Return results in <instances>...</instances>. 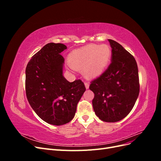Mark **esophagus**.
I'll use <instances>...</instances> for the list:
<instances>
[{
  "mask_svg": "<svg viewBox=\"0 0 161 161\" xmlns=\"http://www.w3.org/2000/svg\"><path fill=\"white\" fill-rule=\"evenodd\" d=\"M85 88H86V89H89V82H85Z\"/></svg>",
  "mask_w": 161,
  "mask_h": 161,
  "instance_id": "esophagus-1",
  "label": "esophagus"
}]
</instances>
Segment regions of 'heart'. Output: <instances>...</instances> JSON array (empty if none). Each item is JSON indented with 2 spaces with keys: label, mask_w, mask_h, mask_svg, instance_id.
Here are the masks:
<instances>
[{
  "label": "heart",
  "mask_w": 161,
  "mask_h": 161,
  "mask_svg": "<svg viewBox=\"0 0 161 161\" xmlns=\"http://www.w3.org/2000/svg\"><path fill=\"white\" fill-rule=\"evenodd\" d=\"M110 57L111 49L108 45L90 44L71 52L68 57V62L75 69L84 68L86 76L94 78L105 70Z\"/></svg>",
  "instance_id": "obj_1"
}]
</instances>
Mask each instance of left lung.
Segmentation results:
<instances>
[{"label": "left lung", "mask_w": 161, "mask_h": 161, "mask_svg": "<svg viewBox=\"0 0 161 161\" xmlns=\"http://www.w3.org/2000/svg\"><path fill=\"white\" fill-rule=\"evenodd\" d=\"M112 48L111 62L107 70L92 80L90 90L96 115L106 122H116L127 116L140 92L137 63L134 56L114 40H108Z\"/></svg>", "instance_id": "8db88e82"}]
</instances>
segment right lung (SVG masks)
I'll list each match as a JSON object with an SVG mask.
<instances>
[{"mask_svg":"<svg viewBox=\"0 0 161 161\" xmlns=\"http://www.w3.org/2000/svg\"><path fill=\"white\" fill-rule=\"evenodd\" d=\"M67 47L49 43L33 56L25 70L27 100L36 114L46 122L64 125L75 117L77 104L86 88L81 80L70 82L63 76Z\"/></svg>","mask_w":161,"mask_h":161,"instance_id":"1","label":"right lung"}]
</instances>
